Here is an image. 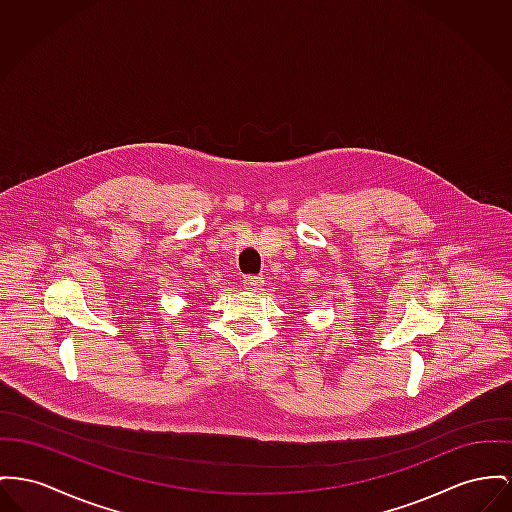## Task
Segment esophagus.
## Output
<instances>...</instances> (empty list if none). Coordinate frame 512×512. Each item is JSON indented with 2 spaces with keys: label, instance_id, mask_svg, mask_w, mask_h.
<instances>
[{
  "label": "esophagus",
  "instance_id": "1",
  "mask_svg": "<svg viewBox=\"0 0 512 512\" xmlns=\"http://www.w3.org/2000/svg\"><path fill=\"white\" fill-rule=\"evenodd\" d=\"M242 285H244V289H248V291H258V289L264 285V277H262V275H246V277L242 279Z\"/></svg>",
  "mask_w": 512,
  "mask_h": 512
}]
</instances>
